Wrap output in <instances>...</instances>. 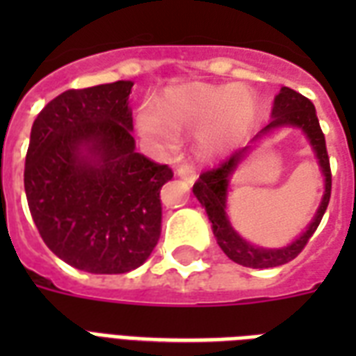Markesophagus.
<instances>
[{
  "label": "esophagus",
  "instance_id": "34e87169",
  "mask_svg": "<svg viewBox=\"0 0 356 356\" xmlns=\"http://www.w3.org/2000/svg\"><path fill=\"white\" fill-rule=\"evenodd\" d=\"M175 173H177V177H181L188 184H192L195 179H197V175H195V170L190 166V164H183V166H179L177 170H175Z\"/></svg>",
  "mask_w": 356,
  "mask_h": 356
}]
</instances>
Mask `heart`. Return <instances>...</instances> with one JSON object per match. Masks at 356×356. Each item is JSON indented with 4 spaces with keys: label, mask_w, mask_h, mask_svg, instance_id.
<instances>
[{
    "label": "heart",
    "mask_w": 356,
    "mask_h": 356,
    "mask_svg": "<svg viewBox=\"0 0 356 356\" xmlns=\"http://www.w3.org/2000/svg\"><path fill=\"white\" fill-rule=\"evenodd\" d=\"M257 113V99L242 85H190L170 92L162 103L147 102L138 108L136 129L156 149H175L179 134H195L203 159L216 155Z\"/></svg>",
    "instance_id": "obj_1"
}]
</instances>
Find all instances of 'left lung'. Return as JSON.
<instances>
[{"label": "left lung", "mask_w": 356, "mask_h": 356, "mask_svg": "<svg viewBox=\"0 0 356 356\" xmlns=\"http://www.w3.org/2000/svg\"><path fill=\"white\" fill-rule=\"evenodd\" d=\"M284 127L299 128L305 134V138L309 140L315 156L318 159L326 190L324 191V197L315 218L293 243L284 248H260L240 237L228 220V188H230V179L234 172L248 154V151L252 149V144L277 128ZM192 192H194L201 205L205 207L207 216H209V222L212 223V233L216 236L218 245L222 248L223 253L227 254L233 262L245 266V268H275V266L286 264V262L296 259L303 251V248L307 245L310 236L314 234L316 229H318L321 218L327 211L329 200H331V166H329V155H327L325 136L321 133L320 122H318L312 102L301 96L299 92L292 90L288 86H282L281 92L273 99L270 123L260 129L259 133L249 140L248 145L238 147L227 159H223L216 168L201 173L200 179L195 181Z\"/></svg>", "instance_id": "left-lung-1"}]
</instances>
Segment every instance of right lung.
Returning <instances> with one entry per match:
<instances>
[{
  "label": "right lung",
  "mask_w": 356,
  "mask_h": 356,
  "mask_svg": "<svg viewBox=\"0 0 356 356\" xmlns=\"http://www.w3.org/2000/svg\"><path fill=\"white\" fill-rule=\"evenodd\" d=\"M133 81L66 90L36 116L24 184L42 240L88 273H127L161 236L166 164L136 153Z\"/></svg>",
  "instance_id": "right-lung-1"
}]
</instances>
